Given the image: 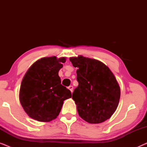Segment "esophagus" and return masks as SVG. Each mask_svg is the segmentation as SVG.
<instances>
[{"label":"esophagus","instance_id":"1","mask_svg":"<svg viewBox=\"0 0 147 147\" xmlns=\"http://www.w3.org/2000/svg\"><path fill=\"white\" fill-rule=\"evenodd\" d=\"M68 89H69L71 92H73V89H74V87L72 86H69V87H68Z\"/></svg>","mask_w":147,"mask_h":147}]
</instances>
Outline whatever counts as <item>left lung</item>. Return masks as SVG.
<instances>
[{
  "instance_id": "8db88e82",
  "label": "left lung",
  "mask_w": 147,
  "mask_h": 147,
  "mask_svg": "<svg viewBox=\"0 0 147 147\" xmlns=\"http://www.w3.org/2000/svg\"><path fill=\"white\" fill-rule=\"evenodd\" d=\"M77 67L78 86L72 94L78 114L90 124L102 123L119 104L120 88L110 68L98 60L79 55L69 58Z\"/></svg>"
}]
</instances>
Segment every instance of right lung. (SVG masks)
Wrapping results in <instances>:
<instances>
[{
  "mask_svg": "<svg viewBox=\"0 0 147 147\" xmlns=\"http://www.w3.org/2000/svg\"><path fill=\"white\" fill-rule=\"evenodd\" d=\"M65 61L64 57H43L26 72L20 87L19 100L30 118L39 122L51 121L59 115L64 100L71 97L58 75Z\"/></svg>",
  "mask_w": 147,
  "mask_h": 147,
  "instance_id": "right-lung-1",
  "label": "right lung"
}]
</instances>
